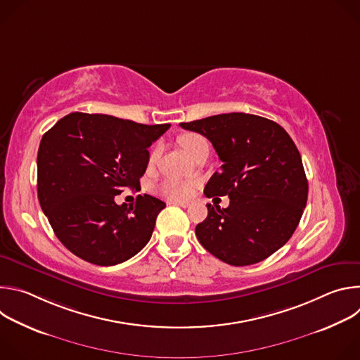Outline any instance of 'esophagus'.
I'll return each instance as SVG.
<instances>
[{"label": "esophagus", "instance_id": "1", "mask_svg": "<svg viewBox=\"0 0 360 360\" xmlns=\"http://www.w3.org/2000/svg\"><path fill=\"white\" fill-rule=\"evenodd\" d=\"M171 203L178 205V207H181V208H189V207H191L189 202H184V200H174V202H171Z\"/></svg>", "mask_w": 360, "mask_h": 360}]
</instances>
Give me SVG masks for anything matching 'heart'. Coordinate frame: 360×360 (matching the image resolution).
Masks as SVG:
<instances>
[{"label": "heart", "instance_id": "heart-1", "mask_svg": "<svg viewBox=\"0 0 360 360\" xmlns=\"http://www.w3.org/2000/svg\"><path fill=\"white\" fill-rule=\"evenodd\" d=\"M205 142V139L198 135V134H184L182 136H179V145L181 148L188 153V155L191 157L192 152L202 143ZM161 149L162 146L158 143L153 146L149 152V164H155L160 153H161ZM195 184L192 181H184V179H175V178H168V179H164L161 181L158 185H157V192L165 198H169V199H186L191 196L192 193V189H193Z\"/></svg>", "mask_w": 360, "mask_h": 360}]
</instances>
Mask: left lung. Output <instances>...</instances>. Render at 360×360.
I'll return each instance as SVG.
<instances>
[{"mask_svg": "<svg viewBox=\"0 0 360 360\" xmlns=\"http://www.w3.org/2000/svg\"><path fill=\"white\" fill-rule=\"evenodd\" d=\"M179 125L208 138L222 161L205 196H229L228 208L207 203L198 240L233 266L266 259L293 235L306 207L307 179L295 142L276 122L243 112Z\"/></svg>", "mask_w": 360, "mask_h": 360, "instance_id": "1", "label": "left lung"}]
</instances>
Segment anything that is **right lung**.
Wrapping results in <instances>:
<instances>
[{"label": "right lung", "mask_w": 360, "mask_h": 360, "mask_svg": "<svg viewBox=\"0 0 360 360\" xmlns=\"http://www.w3.org/2000/svg\"><path fill=\"white\" fill-rule=\"evenodd\" d=\"M169 127L72 112L44 134L38 200L57 238L78 258L112 266L149 242L165 203L145 193L128 207L117 205L115 195L139 185L148 148Z\"/></svg>", "instance_id": "1"}]
</instances>
